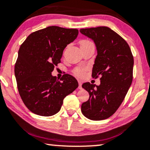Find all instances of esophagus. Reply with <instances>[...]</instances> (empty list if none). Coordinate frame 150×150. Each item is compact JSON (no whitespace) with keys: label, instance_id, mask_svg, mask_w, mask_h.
Listing matches in <instances>:
<instances>
[{"label":"esophagus","instance_id":"34e87169","mask_svg":"<svg viewBox=\"0 0 150 150\" xmlns=\"http://www.w3.org/2000/svg\"><path fill=\"white\" fill-rule=\"evenodd\" d=\"M78 84H79V86H78V88H79V89H82V82H81V81L79 80V81H78Z\"/></svg>","mask_w":150,"mask_h":150}]
</instances>
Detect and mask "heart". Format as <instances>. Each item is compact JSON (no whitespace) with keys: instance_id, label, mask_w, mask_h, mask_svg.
Instances as JSON below:
<instances>
[{"instance_id":"heart-1","label":"heart","mask_w":150,"mask_h":150,"mask_svg":"<svg viewBox=\"0 0 150 150\" xmlns=\"http://www.w3.org/2000/svg\"><path fill=\"white\" fill-rule=\"evenodd\" d=\"M89 43H91V42L89 40H83L80 41V46H82V45H84L89 44ZM86 70V68H85L79 67V68H75V70H74V73H75L77 76L82 77L83 75H84V73H85Z\"/></svg>"}]
</instances>
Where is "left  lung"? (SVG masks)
<instances>
[{"label": "left lung", "instance_id": "1", "mask_svg": "<svg viewBox=\"0 0 150 150\" xmlns=\"http://www.w3.org/2000/svg\"><path fill=\"white\" fill-rule=\"evenodd\" d=\"M80 31L95 43L97 56L92 77H100V85L82 84L89 98L82 104L81 111L91 120H105L117 111L132 83L133 57L128 43L108 27L82 28Z\"/></svg>", "mask_w": 150, "mask_h": 150}]
</instances>
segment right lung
<instances>
[{
    "mask_svg": "<svg viewBox=\"0 0 150 150\" xmlns=\"http://www.w3.org/2000/svg\"><path fill=\"white\" fill-rule=\"evenodd\" d=\"M77 35L75 28L48 26L30 34L20 46L14 75L23 103L34 114H57L65 97L78 87L72 75L65 74L59 81L52 75L64 50Z\"/></svg>",
    "mask_w": 150,
    "mask_h": 150,
    "instance_id": "add662e5",
    "label": "right lung"
}]
</instances>
